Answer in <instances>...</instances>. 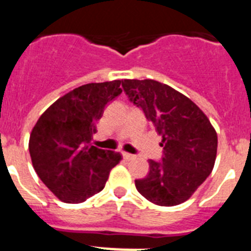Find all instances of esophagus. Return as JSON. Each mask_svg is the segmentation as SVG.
<instances>
[{
	"mask_svg": "<svg viewBox=\"0 0 251 251\" xmlns=\"http://www.w3.org/2000/svg\"><path fill=\"white\" fill-rule=\"evenodd\" d=\"M122 154H123V158L127 159V161H130V159L134 158V156H133V154H130V153L123 152V153H122Z\"/></svg>",
	"mask_w": 251,
	"mask_h": 251,
	"instance_id": "obj_1",
	"label": "esophagus"
}]
</instances>
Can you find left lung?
<instances>
[{
  "label": "left lung",
  "mask_w": 251,
  "mask_h": 251,
  "mask_svg": "<svg viewBox=\"0 0 251 251\" xmlns=\"http://www.w3.org/2000/svg\"><path fill=\"white\" fill-rule=\"evenodd\" d=\"M122 86L162 136V161L150 159V172L136 179L137 190L159 206L185 202L214 168L216 130L191 99L167 84L124 79Z\"/></svg>",
  "instance_id": "left-lung-1"
}]
</instances>
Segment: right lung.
Listing matches in <instances>:
<instances>
[{
	"label": "right lung",
	"instance_id": "1",
	"mask_svg": "<svg viewBox=\"0 0 251 251\" xmlns=\"http://www.w3.org/2000/svg\"><path fill=\"white\" fill-rule=\"evenodd\" d=\"M121 80L75 88L51 104L28 141L35 172L60 201L79 203L100 192L121 153L92 145L95 123L122 93Z\"/></svg>",
	"mask_w": 251,
	"mask_h": 251
}]
</instances>
